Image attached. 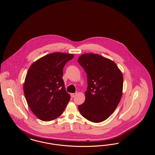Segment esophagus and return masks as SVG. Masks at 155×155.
Returning <instances> with one entry per match:
<instances>
[{
	"instance_id": "obj_1",
	"label": "esophagus",
	"mask_w": 155,
	"mask_h": 155,
	"mask_svg": "<svg viewBox=\"0 0 155 155\" xmlns=\"http://www.w3.org/2000/svg\"><path fill=\"white\" fill-rule=\"evenodd\" d=\"M76 95H77V93H71V98H74V97H75Z\"/></svg>"
}]
</instances>
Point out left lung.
I'll use <instances>...</instances> for the list:
<instances>
[{"mask_svg": "<svg viewBox=\"0 0 155 155\" xmlns=\"http://www.w3.org/2000/svg\"><path fill=\"white\" fill-rule=\"evenodd\" d=\"M78 61L87 74L88 84L84 102L78 110L90 122H103L114 112L122 98V72L114 61L97 54H84Z\"/></svg>", "mask_w": 155, "mask_h": 155, "instance_id": "obj_1", "label": "left lung"}]
</instances>
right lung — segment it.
Listing matches in <instances>:
<instances>
[{
    "label": "right lung",
    "mask_w": 155,
    "mask_h": 155,
    "mask_svg": "<svg viewBox=\"0 0 155 155\" xmlns=\"http://www.w3.org/2000/svg\"><path fill=\"white\" fill-rule=\"evenodd\" d=\"M73 54L52 53L33 62L28 69L24 84V93L28 106L42 121L59 117L69 102L66 91L63 68Z\"/></svg>",
    "instance_id": "obj_1"
}]
</instances>
